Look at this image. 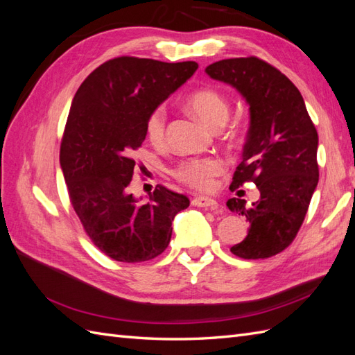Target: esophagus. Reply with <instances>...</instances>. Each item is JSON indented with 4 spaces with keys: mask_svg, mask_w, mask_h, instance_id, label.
<instances>
[{
    "mask_svg": "<svg viewBox=\"0 0 355 355\" xmlns=\"http://www.w3.org/2000/svg\"><path fill=\"white\" fill-rule=\"evenodd\" d=\"M192 206L210 209L211 211H218L219 210L218 201L213 200V198H209V197H196L194 200H192Z\"/></svg>",
    "mask_w": 355,
    "mask_h": 355,
    "instance_id": "obj_1",
    "label": "esophagus"
}]
</instances>
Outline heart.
Listing matches in <instances>:
<instances>
[{
  "label": "heart",
  "mask_w": 355,
  "mask_h": 355,
  "mask_svg": "<svg viewBox=\"0 0 355 355\" xmlns=\"http://www.w3.org/2000/svg\"><path fill=\"white\" fill-rule=\"evenodd\" d=\"M188 108L211 128H220L230 116V102L214 89H201L192 93L187 101ZM167 116L163 106H158L146 118L145 132L153 145H161L166 139ZM225 171V163L216 157H188L180 159L171 170L180 184L197 191H209L214 179Z\"/></svg>",
  "instance_id": "obj_1"
}]
</instances>
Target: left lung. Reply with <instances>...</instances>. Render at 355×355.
Returning a JSON list of instances; mask_svg holds the SVG:
<instances>
[{
	"mask_svg": "<svg viewBox=\"0 0 355 355\" xmlns=\"http://www.w3.org/2000/svg\"><path fill=\"white\" fill-rule=\"evenodd\" d=\"M213 80L237 89L250 106L243 161L231 191L253 182L261 198H230L231 211L245 216L247 237L231 247L243 259H266L292 244L318 184V135L302 94L284 73L259 58H235L206 68Z\"/></svg>",
	"mask_w": 355,
	"mask_h": 355,
	"instance_id": "8db88e82",
	"label": "left lung"
}]
</instances>
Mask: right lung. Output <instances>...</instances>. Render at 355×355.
<instances>
[{
    "label": "right lung",
    "instance_id": "right-lung-1",
    "mask_svg": "<svg viewBox=\"0 0 355 355\" xmlns=\"http://www.w3.org/2000/svg\"><path fill=\"white\" fill-rule=\"evenodd\" d=\"M197 68V62L115 58L96 68L73 96L60 167L85 234L114 261L145 262L163 253L171 222L189 206L187 196L163 185L141 204L130 182L148 115Z\"/></svg>",
    "mask_w": 355,
    "mask_h": 355
}]
</instances>
